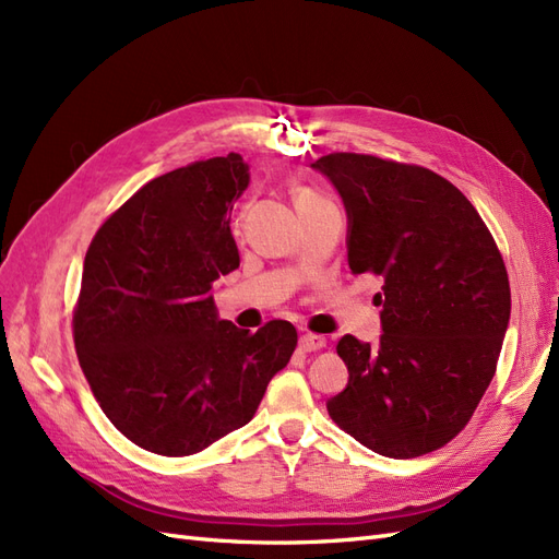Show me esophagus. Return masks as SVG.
Returning <instances> with one entry per match:
<instances>
[{
  "label": "esophagus",
  "mask_w": 559,
  "mask_h": 559,
  "mask_svg": "<svg viewBox=\"0 0 559 559\" xmlns=\"http://www.w3.org/2000/svg\"><path fill=\"white\" fill-rule=\"evenodd\" d=\"M298 347H300L302 352L324 349V347H326V337H324V335H317V333H306V335H300Z\"/></svg>",
  "instance_id": "esophagus-1"
}]
</instances>
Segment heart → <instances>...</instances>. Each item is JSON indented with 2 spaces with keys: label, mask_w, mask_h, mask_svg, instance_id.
Wrapping results in <instances>:
<instances>
[{
  "label": "heart",
  "mask_w": 559,
  "mask_h": 559,
  "mask_svg": "<svg viewBox=\"0 0 559 559\" xmlns=\"http://www.w3.org/2000/svg\"><path fill=\"white\" fill-rule=\"evenodd\" d=\"M326 202H331V200L324 193H319L317 189H312V186H298V189H296V207H298V212L314 210L319 205H326Z\"/></svg>",
  "instance_id": "1"
}]
</instances>
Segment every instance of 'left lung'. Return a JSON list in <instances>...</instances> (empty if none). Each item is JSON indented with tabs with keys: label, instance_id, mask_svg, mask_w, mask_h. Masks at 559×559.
Listing matches in <instances>:
<instances>
[{
	"label": "left lung",
	"instance_id": "1",
	"mask_svg": "<svg viewBox=\"0 0 559 559\" xmlns=\"http://www.w3.org/2000/svg\"><path fill=\"white\" fill-rule=\"evenodd\" d=\"M341 193L354 275L380 277V345L343 335L349 382L326 408L361 445L413 460L460 433L495 378L511 284L476 207L427 167L368 154L312 163Z\"/></svg>",
	"mask_w": 559,
	"mask_h": 559
}]
</instances>
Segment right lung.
<instances>
[{
  "label": "right lung",
  "instance_id": "obj_1",
  "mask_svg": "<svg viewBox=\"0 0 559 559\" xmlns=\"http://www.w3.org/2000/svg\"><path fill=\"white\" fill-rule=\"evenodd\" d=\"M247 183L240 154L179 167L126 200L86 251L79 364L111 425L148 452L195 454L245 427L296 349L289 321L251 333L210 296L240 265L228 214Z\"/></svg>",
  "mask_w": 559,
  "mask_h": 559
}]
</instances>
